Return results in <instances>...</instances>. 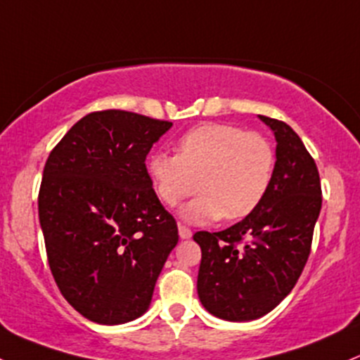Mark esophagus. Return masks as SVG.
I'll return each mask as SVG.
<instances>
[{
	"label": "esophagus",
	"mask_w": 360,
	"mask_h": 360,
	"mask_svg": "<svg viewBox=\"0 0 360 360\" xmlns=\"http://www.w3.org/2000/svg\"><path fill=\"white\" fill-rule=\"evenodd\" d=\"M177 231H179V238L181 239H189L193 236V232L189 231L186 225H179V227H177Z\"/></svg>",
	"instance_id": "esophagus-1"
}]
</instances>
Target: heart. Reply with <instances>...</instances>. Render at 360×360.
Masks as SVG:
<instances>
[{
    "mask_svg": "<svg viewBox=\"0 0 360 360\" xmlns=\"http://www.w3.org/2000/svg\"><path fill=\"white\" fill-rule=\"evenodd\" d=\"M148 176L157 196L176 207L200 189L181 210L186 222L203 224L224 217L239 220L259 207L271 184L275 153L270 141L231 124H203L179 140L177 155H150Z\"/></svg>",
    "mask_w": 360,
    "mask_h": 360,
    "instance_id": "heart-1",
    "label": "heart"
}]
</instances>
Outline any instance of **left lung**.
I'll return each instance as SVG.
<instances>
[{
  "instance_id": "8db88e82",
  "label": "left lung",
  "mask_w": 360,
  "mask_h": 360,
  "mask_svg": "<svg viewBox=\"0 0 360 360\" xmlns=\"http://www.w3.org/2000/svg\"><path fill=\"white\" fill-rule=\"evenodd\" d=\"M274 131L275 169L259 207L220 232H196L198 297L225 321H252L275 309L301 276L321 210L318 167L297 133L258 116ZM245 240L243 247L237 244Z\"/></svg>"
}]
</instances>
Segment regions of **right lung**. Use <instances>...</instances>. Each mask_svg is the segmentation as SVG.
<instances>
[{"label": "right lung", "instance_id": "add662e5", "mask_svg": "<svg viewBox=\"0 0 360 360\" xmlns=\"http://www.w3.org/2000/svg\"><path fill=\"white\" fill-rule=\"evenodd\" d=\"M172 122L126 110L86 114L51 152L39 191L47 259L63 297L86 319L147 313L179 236L147 172Z\"/></svg>", "mask_w": 360, "mask_h": 360}]
</instances>
